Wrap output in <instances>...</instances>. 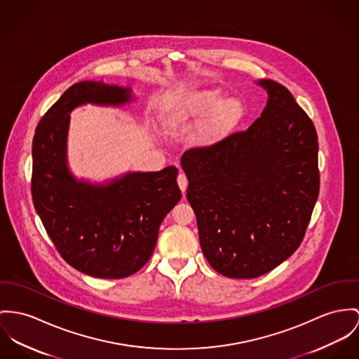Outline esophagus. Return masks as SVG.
I'll list each match as a JSON object with an SVG mask.
<instances>
[{
	"label": "esophagus",
	"mask_w": 359,
	"mask_h": 359,
	"mask_svg": "<svg viewBox=\"0 0 359 359\" xmlns=\"http://www.w3.org/2000/svg\"><path fill=\"white\" fill-rule=\"evenodd\" d=\"M177 184H179V187H180V190H182V193H186V189H187V186H189V180H187V176H186L184 173H179V176H177Z\"/></svg>",
	"instance_id": "obj_1"
}]
</instances>
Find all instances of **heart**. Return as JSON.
I'll use <instances>...</instances> for the list:
<instances>
[{"label":"heart","instance_id":"1","mask_svg":"<svg viewBox=\"0 0 359 359\" xmlns=\"http://www.w3.org/2000/svg\"><path fill=\"white\" fill-rule=\"evenodd\" d=\"M215 110L199 127L195 140L199 146H212L228 137L245 116V105L238 98L222 101L219 90H201L166 102L164 121L179 126L196 120Z\"/></svg>","mask_w":359,"mask_h":359}]
</instances>
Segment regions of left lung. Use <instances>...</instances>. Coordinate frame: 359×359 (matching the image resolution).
<instances>
[{"label": "left lung", "instance_id": "1", "mask_svg": "<svg viewBox=\"0 0 359 359\" xmlns=\"http://www.w3.org/2000/svg\"><path fill=\"white\" fill-rule=\"evenodd\" d=\"M258 84L269 95L261 117L182 157L203 255L231 278L262 276L292 255L320 193L311 118L283 84Z\"/></svg>", "mask_w": 359, "mask_h": 359}]
</instances>
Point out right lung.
Returning <instances> with one entry per match:
<instances>
[{"instance_id": "add662e5", "label": "right lung", "mask_w": 359, "mask_h": 359, "mask_svg": "<svg viewBox=\"0 0 359 359\" xmlns=\"http://www.w3.org/2000/svg\"><path fill=\"white\" fill-rule=\"evenodd\" d=\"M130 100V88L76 83L42 116L32 140L34 208L64 261L98 278H123L142 269L161 221L182 198L176 166L127 173L107 186L78 182L68 170V113L84 104Z\"/></svg>"}]
</instances>
